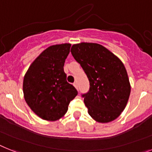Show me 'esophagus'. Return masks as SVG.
Segmentation results:
<instances>
[{
  "instance_id": "1",
  "label": "esophagus",
  "mask_w": 152,
  "mask_h": 152,
  "mask_svg": "<svg viewBox=\"0 0 152 152\" xmlns=\"http://www.w3.org/2000/svg\"><path fill=\"white\" fill-rule=\"evenodd\" d=\"M73 86L76 88V89H78V83H74Z\"/></svg>"
}]
</instances>
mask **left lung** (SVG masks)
<instances>
[{
    "label": "left lung",
    "mask_w": 152,
    "mask_h": 152,
    "mask_svg": "<svg viewBox=\"0 0 152 152\" xmlns=\"http://www.w3.org/2000/svg\"><path fill=\"white\" fill-rule=\"evenodd\" d=\"M71 53L90 81V90L83 96L90 117L99 123L117 119L126 107L131 94V84L123 62L97 43L74 44Z\"/></svg>",
    "instance_id": "left-lung-1"
}]
</instances>
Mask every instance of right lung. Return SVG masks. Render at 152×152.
Masks as SVG:
<instances>
[{"instance_id": "add662e5", "label": "right lung", "mask_w": 152, "mask_h": 152, "mask_svg": "<svg viewBox=\"0 0 152 152\" xmlns=\"http://www.w3.org/2000/svg\"><path fill=\"white\" fill-rule=\"evenodd\" d=\"M71 44L54 45L33 61L24 76L23 93L27 104L42 119L55 121L64 117L77 90L66 81V58Z\"/></svg>"}]
</instances>
